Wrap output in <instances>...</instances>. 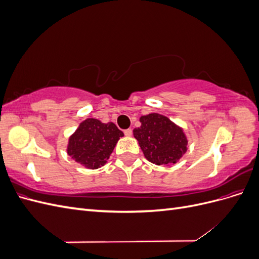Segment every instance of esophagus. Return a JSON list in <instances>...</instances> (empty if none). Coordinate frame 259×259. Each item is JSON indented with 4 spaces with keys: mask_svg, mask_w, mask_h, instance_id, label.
Returning <instances> with one entry per match:
<instances>
[{
    "mask_svg": "<svg viewBox=\"0 0 259 259\" xmlns=\"http://www.w3.org/2000/svg\"><path fill=\"white\" fill-rule=\"evenodd\" d=\"M132 134H133V131H132L131 128H127V130L124 131V135H125V136L130 137V136H132Z\"/></svg>",
    "mask_w": 259,
    "mask_h": 259,
    "instance_id": "34e87169",
    "label": "esophagus"
}]
</instances>
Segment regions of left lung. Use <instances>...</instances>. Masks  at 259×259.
<instances>
[{
    "mask_svg": "<svg viewBox=\"0 0 259 259\" xmlns=\"http://www.w3.org/2000/svg\"><path fill=\"white\" fill-rule=\"evenodd\" d=\"M142 126L133 131L148 161L156 165L176 163L187 151L183 130L166 116L151 113L140 117Z\"/></svg>",
    "mask_w": 259,
    "mask_h": 259,
    "instance_id": "left-lung-1",
    "label": "left lung"
}]
</instances>
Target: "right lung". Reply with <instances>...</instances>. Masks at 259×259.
I'll return each instance as SVG.
<instances>
[{"label": "right lung", "instance_id": "1", "mask_svg": "<svg viewBox=\"0 0 259 259\" xmlns=\"http://www.w3.org/2000/svg\"><path fill=\"white\" fill-rule=\"evenodd\" d=\"M123 135L112 122L101 123L96 119H86L70 137L67 151L75 162L95 169L106 164Z\"/></svg>", "mask_w": 259, "mask_h": 259}]
</instances>
